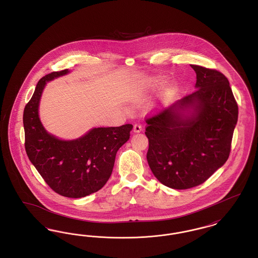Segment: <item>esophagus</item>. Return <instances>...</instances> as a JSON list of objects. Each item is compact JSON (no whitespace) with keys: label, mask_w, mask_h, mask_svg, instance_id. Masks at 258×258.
I'll return each instance as SVG.
<instances>
[{"label":"esophagus","mask_w":258,"mask_h":258,"mask_svg":"<svg viewBox=\"0 0 258 258\" xmlns=\"http://www.w3.org/2000/svg\"><path fill=\"white\" fill-rule=\"evenodd\" d=\"M142 130H143V125L141 123H135V125H134V132L135 133H140Z\"/></svg>","instance_id":"1"}]
</instances>
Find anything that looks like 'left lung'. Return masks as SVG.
Returning a JSON list of instances; mask_svg holds the SVG:
<instances>
[{
	"label": "left lung",
	"mask_w": 258,
	"mask_h": 258,
	"mask_svg": "<svg viewBox=\"0 0 258 258\" xmlns=\"http://www.w3.org/2000/svg\"><path fill=\"white\" fill-rule=\"evenodd\" d=\"M190 67L197 90L146 118L149 166L161 184L175 189L203 184L225 163L238 121V104L224 74ZM188 108L193 111L185 116Z\"/></svg>",
	"instance_id": "1"
}]
</instances>
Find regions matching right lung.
Segmentation results:
<instances>
[{
  "instance_id": "obj_1",
  "label": "right lung",
  "mask_w": 258,
  "mask_h": 258,
  "mask_svg": "<svg viewBox=\"0 0 258 258\" xmlns=\"http://www.w3.org/2000/svg\"><path fill=\"white\" fill-rule=\"evenodd\" d=\"M69 73L53 72L37 82L23 113L27 156L51 189L80 198L99 190L113 170L118 150L128 140L133 124L93 128L79 139L63 141L46 133L38 118V103L46 82Z\"/></svg>"
}]
</instances>
